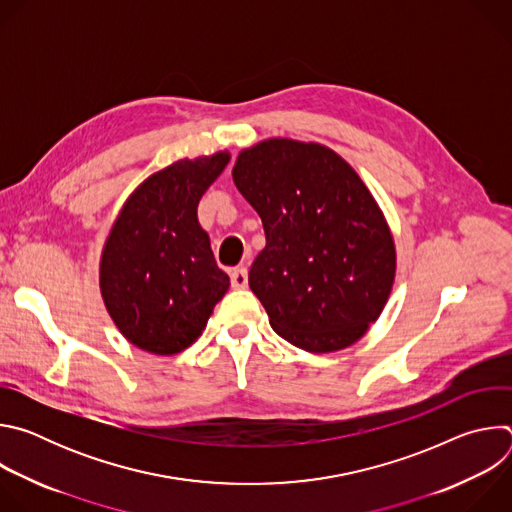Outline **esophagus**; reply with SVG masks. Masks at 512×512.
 <instances>
[{"label": "esophagus", "mask_w": 512, "mask_h": 512, "mask_svg": "<svg viewBox=\"0 0 512 512\" xmlns=\"http://www.w3.org/2000/svg\"><path fill=\"white\" fill-rule=\"evenodd\" d=\"M247 283H249L247 267H237V269L231 271V285L235 289H243V287H247Z\"/></svg>", "instance_id": "34e87169"}]
</instances>
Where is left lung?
Wrapping results in <instances>:
<instances>
[{
	"label": "left lung",
	"instance_id": "obj_1",
	"mask_svg": "<svg viewBox=\"0 0 512 512\" xmlns=\"http://www.w3.org/2000/svg\"><path fill=\"white\" fill-rule=\"evenodd\" d=\"M233 180L263 221L249 287L271 328L308 352L356 342L395 279L389 227L358 174L324 145L267 139L241 152Z\"/></svg>",
	"mask_w": 512,
	"mask_h": 512
}]
</instances>
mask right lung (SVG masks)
Masks as SVG:
<instances>
[{
	"label": "right lung",
	"instance_id": "add662e5",
	"mask_svg": "<svg viewBox=\"0 0 512 512\" xmlns=\"http://www.w3.org/2000/svg\"><path fill=\"white\" fill-rule=\"evenodd\" d=\"M229 154L182 160L145 180L125 202L101 261L105 306L135 346L176 354L204 330L231 285L218 269L196 208Z\"/></svg>",
	"mask_w": 512,
	"mask_h": 512
}]
</instances>
